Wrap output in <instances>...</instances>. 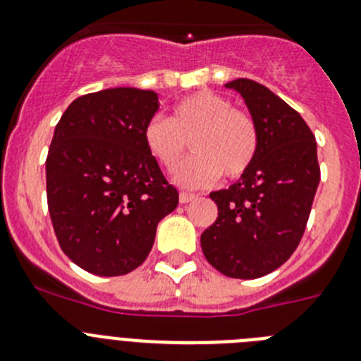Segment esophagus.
<instances>
[{"label": "esophagus", "instance_id": "esophagus-1", "mask_svg": "<svg viewBox=\"0 0 361 361\" xmlns=\"http://www.w3.org/2000/svg\"><path fill=\"white\" fill-rule=\"evenodd\" d=\"M178 198H180V202L183 204H188V202H191V200H195V198H197V195L188 193V191H180Z\"/></svg>", "mask_w": 361, "mask_h": 361}]
</instances>
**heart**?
Listing matches in <instances>:
<instances>
[{"label":"heart","mask_w":361,"mask_h":361,"mask_svg":"<svg viewBox=\"0 0 361 361\" xmlns=\"http://www.w3.org/2000/svg\"><path fill=\"white\" fill-rule=\"evenodd\" d=\"M190 141L195 152L175 171V180L186 188H206L220 178L240 177L257 152L254 120L234 109L226 97L198 91L173 107L171 118L154 116L145 127V145L155 163L171 171Z\"/></svg>","instance_id":"b5f03b06"}]
</instances>
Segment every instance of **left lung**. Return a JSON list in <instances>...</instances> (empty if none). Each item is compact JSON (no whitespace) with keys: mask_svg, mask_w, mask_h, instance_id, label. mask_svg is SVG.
I'll return each mask as SVG.
<instances>
[{"mask_svg":"<svg viewBox=\"0 0 361 361\" xmlns=\"http://www.w3.org/2000/svg\"><path fill=\"white\" fill-rule=\"evenodd\" d=\"M245 100L257 152L240 180L209 197L218 218L200 236L206 259L234 279L279 269L302 238L320 183L315 135L295 109L269 87L236 78L226 84Z\"/></svg>","mask_w":361,"mask_h":361,"instance_id":"obj_1","label":"left lung"}]
</instances>
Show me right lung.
<instances>
[{"label":"right lung","instance_id":"add662e5","mask_svg":"<svg viewBox=\"0 0 361 361\" xmlns=\"http://www.w3.org/2000/svg\"><path fill=\"white\" fill-rule=\"evenodd\" d=\"M157 92L114 87L73 100L46 157L53 231L66 256L104 277L125 276L147 259L157 224L178 191L148 154L145 127Z\"/></svg>","mask_w":361,"mask_h":361}]
</instances>
